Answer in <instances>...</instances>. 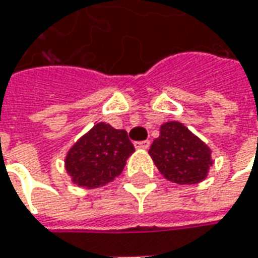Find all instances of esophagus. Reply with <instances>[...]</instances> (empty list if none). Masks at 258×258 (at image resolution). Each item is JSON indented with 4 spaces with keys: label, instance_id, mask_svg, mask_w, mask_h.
<instances>
[{
    "label": "esophagus",
    "instance_id": "1",
    "mask_svg": "<svg viewBox=\"0 0 258 258\" xmlns=\"http://www.w3.org/2000/svg\"><path fill=\"white\" fill-rule=\"evenodd\" d=\"M134 146H136L137 150H147V148L150 147V141H148V140H146V141H138Z\"/></svg>",
    "mask_w": 258,
    "mask_h": 258
}]
</instances>
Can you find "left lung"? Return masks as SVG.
I'll use <instances>...</instances> for the list:
<instances>
[{
	"label": "left lung",
	"instance_id": "8db88e82",
	"mask_svg": "<svg viewBox=\"0 0 258 258\" xmlns=\"http://www.w3.org/2000/svg\"><path fill=\"white\" fill-rule=\"evenodd\" d=\"M148 154L165 180L180 185L204 181L214 163L211 148L180 121L160 125Z\"/></svg>",
	"mask_w": 258,
	"mask_h": 258
}]
</instances>
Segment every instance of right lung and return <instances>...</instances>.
<instances>
[{
    "label": "right lung",
    "mask_w": 258,
    "mask_h": 258,
    "mask_svg": "<svg viewBox=\"0 0 258 258\" xmlns=\"http://www.w3.org/2000/svg\"><path fill=\"white\" fill-rule=\"evenodd\" d=\"M134 146L125 130L97 122L68 150L64 167L71 182L83 188H100L118 177Z\"/></svg>",
    "instance_id": "1"
}]
</instances>
